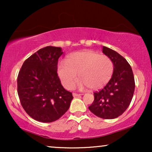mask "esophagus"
<instances>
[{
    "label": "esophagus",
    "instance_id": "esophagus-1",
    "mask_svg": "<svg viewBox=\"0 0 152 152\" xmlns=\"http://www.w3.org/2000/svg\"><path fill=\"white\" fill-rule=\"evenodd\" d=\"M72 95H73V97H78V96H80V95H82V94H79V93H72Z\"/></svg>",
    "mask_w": 152,
    "mask_h": 152
}]
</instances>
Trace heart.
<instances>
[{
    "label": "heart",
    "mask_w": 152,
    "mask_h": 152,
    "mask_svg": "<svg viewBox=\"0 0 152 152\" xmlns=\"http://www.w3.org/2000/svg\"><path fill=\"white\" fill-rule=\"evenodd\" d=\"M113 69V61L108 56L93 51H83L72 54L67 61H61L58 66V75L66 88H73L79 74L82 81L81 87L97 90L109 82Z\"/></svg>",
    "instance_id": "obj_1"
}]
</instances>
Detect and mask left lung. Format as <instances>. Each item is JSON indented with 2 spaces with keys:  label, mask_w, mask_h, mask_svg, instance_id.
Returning a JSON list of instances; mask_svg holds the SVG:
<instances>
[{
  "label": "left lung",
  "mask_w": 152,
  "mask_h": 152,
  "mask_svg": "<svg viewBox=\"0 0 152 152\" xmlns=\"http://www.w3.org/2000/svg\"><path fill=\"white\" fill-rule=\"evenodd\" d=\"M102 52L113 63V73L107 85L93 93L94 101L88 109L97 117L113 119L126 111L134 95L135 80L132 67L113 50L103 46Z\"/></svg>",
  "instance_id": "1"
}]
</instances>
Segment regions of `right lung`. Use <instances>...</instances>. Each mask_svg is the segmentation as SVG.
Wrapping results in <instances>:
<instances>
[{
  "instance_id": "add662e5",
  "label": "right lung",
  "mask_w": 152,
  "mask_h": 152,
  "mask_svg": "<svg viewBox=\"0 0 152 152\" xmlns=\"http://www.w3.org/2000/svg\"><path fill=\"white\" fill-rule=\"evenodd\" d=\"M59 47L39 50L24 61L17 77V91L25 111L37 121L52 122L69 109L72 93L61 84L57 74Z\"/></svg>"
}]
</instances>
